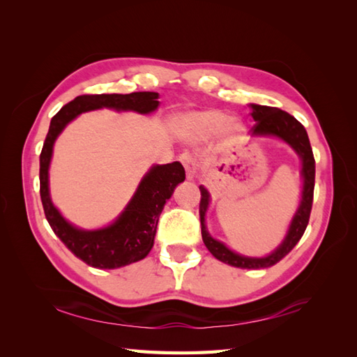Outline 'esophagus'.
Returning <instances> with one entry per match:
<instances>
[{
	"label": "esophagus",
	"instance_id": "obj_1",
	"mask_svg": "<svg viewBox=\"0 0 357 357\" xmlns=\"http://www.w3.org/2000/svg\"><path fill=\"white\" fill-rule=\"evenodd\" d=\"M181 162H183L184 169L187 172V179H192L196 169H198V161H196V158L190 153H184L181 155Z\"/></svg>",
	"mask_w": 357,
	"mask_h": 357
}]
</instances>
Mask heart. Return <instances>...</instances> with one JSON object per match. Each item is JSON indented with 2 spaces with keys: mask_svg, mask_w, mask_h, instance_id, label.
Wrapping results in <instances>:
<instances>
[{
  "mask_svg": "<svg viewBox=\"0 0 357 357\" xmlns=\"http://www.w3.org/2000/svg\"><path fill=\"white\" fill-rule=\"evenodd\" d=\"M227 126V116L222 112L206 110L192 113L181 121V128L187 135H211Z\"/></svg>",
  "mask_w": 357,
  "mask_h": 357,
  "instance_id": "1",
  "label": "heart"
}]
</instances>
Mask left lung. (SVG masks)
<instances>
[{
	"label": "left lung",
	"instance_id": "8db88e82",
	"mask_svg": "<svg viewBox=\"0 0 357 357\" xmlns=\"http://www.w3.org/2000/svg\"><path fill=\"white\" fill-rule=\"evenodd\" d=\"M250 107H252V116L256 121L250 132L253 135L278 136V138L290 144V146L298 151V155L301 156L302 176H304V188H302L301 206L298 211H296L290 225V230H288L287 236L282 244L279 245V248H276L275 252L265 257H245L238 253H233L231 250H229L224 244H221V242L213 239L208 234L206 229V211L208 207L210 196L206 188L201 185L199 187L201 233H202L204 244H206V247L208 248V252L221 262L233 265V267H238V268H267L279 262L285 255L290 253L307 229L308 221H310V213H312V207H313L316 165H314V156H313L312 146H310L307 130L298 119L291 116L290 113L276 107H268V105L252 104Z\"/></svg>",
	"mask_w": 357,
	"mask_h": 357
}]
</instances>
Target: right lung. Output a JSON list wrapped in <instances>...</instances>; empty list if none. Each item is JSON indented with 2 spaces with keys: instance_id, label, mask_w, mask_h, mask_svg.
Instances as JSON below:
<instances>
[{
  "instance_id": "obj_1",
  "label": "right lung",
  "mask_w": 357,
  "mask_h": 357,
  "mask_svg": "<svg viewBox=\"0 0 357 357\" xmlns=\"http://www.w3.org/2000/svg\"><path fill=\"white\" fill-rule=\"evenodd\" d=\"M156 92H133L128 95H81L67 102L50 121L40 155V195L45 219L53 233L70 252L95 268H118L144 259L153 247L158 219L164 204L179 183L185 179L184 167L178 161L151 167L144 176L132 201L115 222L101 230L86 231L70 225L53 207L49 196V162L53 142L63 128L79 113L109 107L150 113L158 109Z\"/></svg>"
}]
</instances>
